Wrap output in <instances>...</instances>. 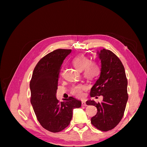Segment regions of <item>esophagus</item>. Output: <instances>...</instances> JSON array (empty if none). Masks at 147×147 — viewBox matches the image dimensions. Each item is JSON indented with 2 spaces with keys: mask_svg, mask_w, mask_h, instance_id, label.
I'll return each instance as SVG.
<instances>
[{
  "mask_svg": "<svg viewBox=\"0 0 147 147\" xmlns=\"http://www.w3.org/2000/svg\"><path fill=\"white\" fill-rule=\"evenodd\" d=\"M82 106H86V105H87L85 100H82Z\"/></svg>",
  "mask_w": 147,
  "mask_h": 147,
  "instance_id": "esophagus-1",
  "label": "esophagus"
}]
</instances>
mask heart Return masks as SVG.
Segmentation results:
<instances>
[{
	"label": "heart",
	"instance_id": "1",
	"mask_svg": "<svg viewBox=\"0 0 147 147\" xmlns=\"http://www.w3.org/2000/svg\"><path fill=\"white\" fill-rule=\"evenodd\" d=\"M72 64L75 69L78 71L83 70L84 77L88 80H93L97 78L100 74L101 67L97 61H91L88 57L84 55H80L75 57L72 61ZM86 86L82 84L74 86L71 92L77 97H82L83 91L85 90Z\"/></svg>",
	"mask_w": 147,
	"mask_h": 147
}]
</instances>
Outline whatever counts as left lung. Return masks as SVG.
<instances>
[{"label": "left lung", "mask_w": 147, "mask_h": 147, "mask_svg": "<svg viewBox=\"0 0 147 147\" xmlns=\"http://www.w3.org/2000/svg\"><path fill=\"white\" fill-rule=\"evenodd\" d=\"M97 53L101 71L90 96H102L103 100L96 103L88 100L86 104L94 105L97 109V114L91 119L92 125L100 131H108L116 127L123 117L128 100L127 80L121 61L113 52L102 49Z\"/></svg>", "instance_id": "left-lung-1"}]
</instances>
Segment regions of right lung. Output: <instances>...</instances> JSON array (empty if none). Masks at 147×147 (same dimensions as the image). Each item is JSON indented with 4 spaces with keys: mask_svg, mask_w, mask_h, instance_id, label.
Masks as SVG:
<instances>
[{
    "mask_svg": "<svg viewBox=\"0 0 147 147\" xmlns=\"http://www.w3.org/2000/svg\"><path fill=\"white\" fill-rule=\"evenodd\" d=\"M71 50L57 49L44 56L34 68L30 82V102L38 122L45 129L58 132L67 127L73 110L82 102L73 97L59 102L56 98L59 74Z\"/></svg>",
    "mask_w": 147,
    "mask_h": 147,
    "instance_id": "1",
    "label": "right lung"
}]
</instances>
